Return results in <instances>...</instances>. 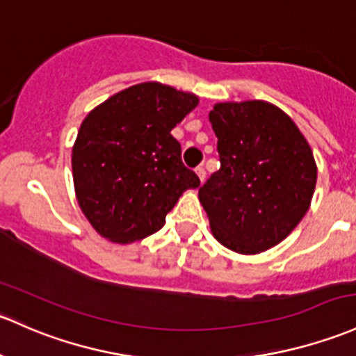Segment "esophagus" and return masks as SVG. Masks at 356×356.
I'll list each match as a JSON object with an SVG mask.
<instances>
[{
    "mask_svg": "<svg viewBox=\"0 0 356 356\" xmlns=\"http://www.w3.org/2000/svg\"><path fill=\"white\" fill-rule=\"evenodd\" d=\"M196 175H197V179H200L201 184H203L204 179H207V170H204V167H197L196 168Z\"/></svg>",
    "mask_w": 356,
    "mask_h": 356,
    "instance_id": "obj_1",
    "label": "esophagus"
}]
</instances>
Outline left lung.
<instances>
[{
    "label": "left lung",
    "instance_id": "left-lung-1",
    "mask_svg": "<svg viewBox=\"0 0 356 356\" xmlns=\"http://www.w3.org/2000/svg\"><path fill=\"white\" fill-rule=\"evenodd\" d=\"M220 170L200 189L211 234L227 249L259 254L278 245L309 211L314 153L290 115L266 100L218 102L209 111Z\"/></svg>",
    "mask_w": 356,
    "mask_h": 356
}]
</instances>
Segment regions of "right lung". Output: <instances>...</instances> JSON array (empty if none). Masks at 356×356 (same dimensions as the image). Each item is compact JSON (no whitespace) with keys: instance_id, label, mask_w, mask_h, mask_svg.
<instances>
[{"instance_id":"obj_1","label":"right lung","mask_w":356,"mask_h":356,"mask_svg":"<svg viewBox=\"0 0 356 356\" xmlns=\"http://www.w3.org/2000/svg\"><path fill=\"white\" fill-rule=\"evenodd\" d=\"M200 97L159 81L121 90L87 114L71 152L76 201L115 244L155 234L182 193L200 188L170 131Z\"/></svg>"}]
</instances>
